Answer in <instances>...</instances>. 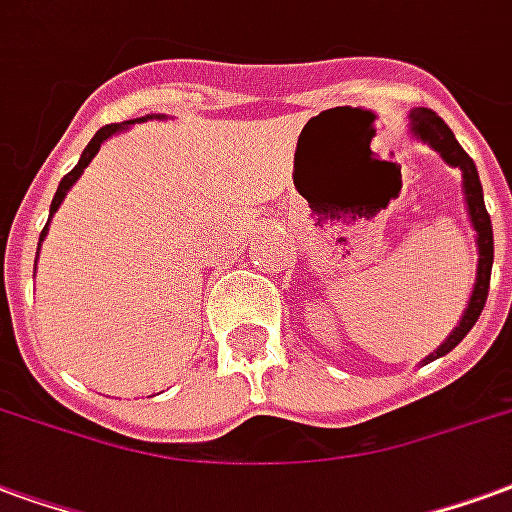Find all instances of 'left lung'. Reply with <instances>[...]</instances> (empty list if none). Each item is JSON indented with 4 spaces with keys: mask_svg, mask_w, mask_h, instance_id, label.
Returning a JSON list of instances; mask_svg holds the SVG:
<instances>
[{
    "mask_svg": "<svg viewBox=\"0 0 512 512\" xmlns=\"http://www.w3.org/2000/svg\"><path fill=\"white\" fill-rule=\"evenodd\" d=\"M409 136L414 141H423L428 147L439 152V158L445 160L447 166L461 171V188H464V204L469 223L475 229V245H477V275H475V289L469 297L461 322L455 327L453 333L447 335V341L425 357L423 363H434L439 357H445L447 352H453L458 343L464 341L466 333L475 327L477 316L483 313L488 300V283H491V267H494V229H491V218H488L486 199H483V185L477 177L475 160L469 158L464 147L455 141L453 130L447 128L445 119L439 117L431 108H412L409 111Z\"/></svg>",
    "mask_w": 512,
    "mask_h": 512,
    "instance_id": "8db88e82",
    "label": "left lung"
}]
</instances>
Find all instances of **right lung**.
I'll return each instance as SVG.
<instances>
[{"label":"right lung","instance_id":"right-lung-1","mask_svg":"<svg viewBox=\"0 0 512 512\" xmlns=\"http://www.w3.org/2000/svg\"><path fill=\"white\" fill-rule=\"evenodd\" d=\"M163 119L160 114H147V117H138V119H128V122H114V125H106V128H100L95 136H92V141L87 144V149L81 152V158H78L76 163V169L70 171V174H65L62 177V182H59V188H57V196H54V201H51V210H48V223H51V218H54V212L59 210V204L65 201V196L70 193V188L76 185L78 177L84 174V169H87L89 163H92V158L98 155V149L103 141H108L111 136H117V133H125V130H130V125H136V122H147V119ZM48 223H46V229H43V234H40V242L46 240V234H48ZM40 242H37V253H40Z\"/></svg>","mask_w":512,"mask_h":512}]
</instances>
